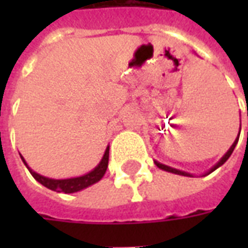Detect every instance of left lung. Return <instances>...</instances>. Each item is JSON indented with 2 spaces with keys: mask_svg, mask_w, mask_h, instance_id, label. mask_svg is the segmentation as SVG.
<instances>
[{
  "mask_svg": "<svg viewBox=\"0 0 248 248\" xmlns=\"http://www.w3.org/2000/svg\"><path fill=\"white\" fill-rule=\"evenodd\" d=\"M239 134H240V130H239ZM239 134H238V138H236V140H234V143H232V145H231V147H230L229 150H227V153H226V154H224V155L222 156V158H220V159H219L218 163H217V165H215V166L211 167V169H210V170H208V171L206 172V174H204V175H207V174H210V172L215 171V170H217V169H218V167L222 166V165H223L224 162H226V161H227V159H229L230 155H231V154H232V151H234L235 146H236V143H238V140H239ZM154 163H155V165H156V167H159V169H161V170H165V171L172 172V174H178V175H183V177H194V175H192V174H190V172L182 171V170H178V169H174V167L166 166V165H163V163H161V162L154 161Z\"/></svg>",
  "mask_w": 248,
  "mask_h": 248,
  "instance_id": "8db88e82",
  "label": "left lung"
}]
</instances>
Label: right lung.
<instances>
[{
  "mask_svg": "<svg viewBox=\"0 0 248 248\" xmlns=\"http://www.w3.org/2000/svg\"><path fill=\"white\" fill-rule=\"evenodd\" d=\"M108 149H110V147L108 146L106 150H105V154H103L101 162L93 169L92 171H89L87 174H85V175H81V177L66 178V179H53V178L44 177V175H41L38 172L33 171V170L28 166V163H26V161H25L22 155H21V159H22V162L25 163V166L28 167V170H29L30 174L33 175V178H34L37 182H40L42 186L47 187V188H50L53 191L71 194V192L81 191L83 188L92 186V185L99 182V181L102 179V177L105 175V172L108 170Z\"/></svg>",
  "mask_w": 248,
  "mask_h": 248,
  "instance_id": "obj_1",
  "label": "right lung"
}]
</instances>
